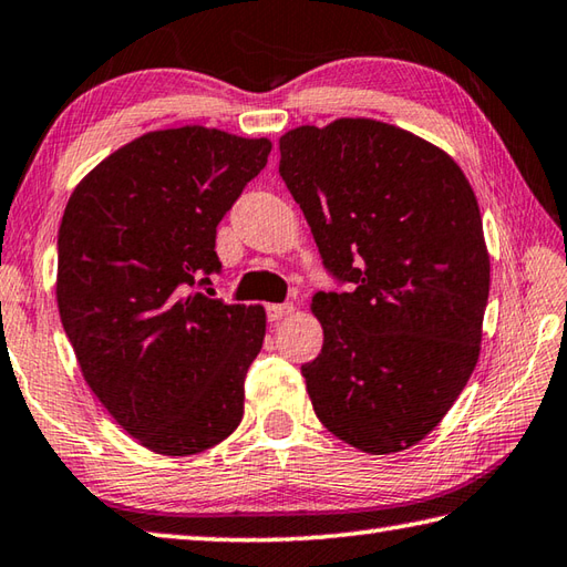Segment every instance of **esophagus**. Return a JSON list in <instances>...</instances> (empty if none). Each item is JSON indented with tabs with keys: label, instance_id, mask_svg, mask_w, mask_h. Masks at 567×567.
<instances>
[{
	"label": "esophagus",
	"instance_id": "obj_1",
	"mask_svg": "<svg viewBox=\"0 0 567 567\" xmlns=\"http://www.w3.org/2000/svg\"><path fill=\"white\" fill-rule=\"evenodd\" d=\"M291 313H293V306L291 303H271V306H266V318H269L271 323H279V320H286Z\"/></svg>",
	"mask_w": 567,
	"mask_h": 567
}]
</instances>
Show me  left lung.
I'll list each match as a JSON object with an SVG mask.
<instances>
[{
    "label": "left lung",
    "mask_w": 567,
    "mask_h": 567,
    "mask_svg": "<svg viewBox=\"0 0 567 567\" xmlns=\"http://www.w3.org/2000/svg\"><path fill=\"white\" fill-rule=\"evenodd\" d=\"M279 151L338 286L313 298L323 348L301 365L313 410L362 452L408 450L478 360L488 254L474 189L440 147L368 117L301 125Z\"/></svg>",
    "instance_id": "1"
}]
</instances>
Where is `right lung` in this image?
Instances as JSON below:
<instances>
[{
  "mask_svg": "<svg viewBox=\"0 0 567 567\" xmlns=\"http://www.w3.org/2000/svg\"><path fill=\"white\" fill-rule=\"evenodd\" d=\"M271 143L202 125L157 131L93 169L59 229V313L89 388L147 450L187 456L237 430L261 306L199 291L217 227Z\"/></svg>",
  "mask_w": 567,
  "mask_h": 567,
  "instance_id": "right-lung-1",
  "label": "right lung"
}]
</instances>
